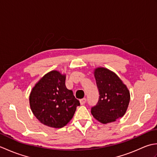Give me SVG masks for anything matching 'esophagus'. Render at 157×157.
Wrapping results in <instances>:
<instances>
[{
    "label": "esophagus",
    "instance_id": "esophagus-1",
    "mask_svg": "<svg viewBox=\"0 0 157 157\" xmlns=\"http://www.w3.org/2000/svg\"><path fill=\"white\" fill-rule=\"evenodd\" d=\"M79 101H80V104H81L82 105H84L85 103L86 102V98H82V99H81Z\"/></svg>",
    "mask_w": 157,
    "mask_h": 157
}]
</instances>
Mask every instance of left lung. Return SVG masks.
<instances>
[{
  "instance_id": "left-lung-1",
  "label": "left lung",
  "mask_w": 157,
  "mask_h": 157,
  "mask_svg": "<svg viewBox=\"0 0 157 157\" xmlns=\"http://www.w3.org/2000/svg\"><path fill=\"white\" fill-rule=\"evenodd\" d=\"M94 77L99 98L96 105L91 108L92 115L105 124L122 117L130 100L128 88L115 73L106 68L96 69Z\"/></svg>"
}]
</instances>
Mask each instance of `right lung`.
<instances>
[{
    "mask_svg": "<svg viewBox=\"0 0 157 157\" xmlns=\"http://www.w3.org/2000/svg\"><path fill=\"white\" fill-rule=\"evenodd\" d=\"M32 111L45 125L61 128L72 119L80 105L72 90L65 86V75L52 71L41 78L29 96Z\"/></svg>",
    "mask_w": 157,
    "mask_h": 157,
    "instance_id": "obj_1",
    "label": "right lung"
}]
</instances>
